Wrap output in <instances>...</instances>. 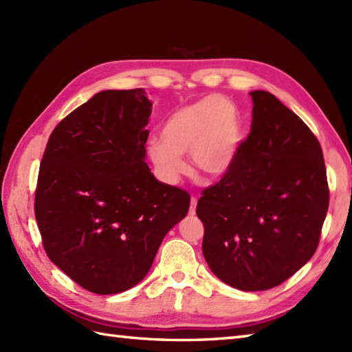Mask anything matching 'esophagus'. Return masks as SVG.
<instances>
[{"label":"esophagus","instance_id":"1","mask_svg":"<svg viewBox=\"0 0 352 352\" xmlns=\"http://www.w3.org/2000/svg\"><path fill=\"white\" fill-rule=\"evenodd\" d=\"M197 203H198V198L197 197H192L190 207H189V213L190 214H195V212H197Z\"/></svg>","mask_w":352,"mask_h":352}]
</instances>
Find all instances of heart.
<instances>
[{"label":"heart","mask_w":352,"mask_h":352,"mask_svg":"<svg viewBox=\"0 0 352 352\" xmlns=\"http://www.w3.org/2000/svg\"><path fill=\"white\" fill-rule=\"evenodd\" d=\"M241 142L242 116L236 104L206 96L172 111L162 126V139L149 142L148 155L168 183L188 172L184 154H190L198 175L218 178L233 166Z\"/></svg>","instance_id":"obj_1"}]
</instances>
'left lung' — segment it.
Wrapping results in <instances>:
<instances>
[{
  "label": "left lung",
  "instance_id": "8db88e82",
  "mask_svg": "<svg viewBox=\"0 0 352 352\" xmlns=\"http://www.w3.org/2000/svg\"><path fill=\"white\" fill-rule=\"evenodd\" d=\"M236 160L197 206L212 272L245 292L286 281L313 257L330 203L322 148L272 94L254 91Z\"/></svg>",
  "mask_w": 352,
  "mask_h": 352
}]
</instances>
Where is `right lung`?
Here are the masks:
<instances>
[{"mask_svg": "<svg viewBox=\"0 0 352 352\" xmlns=\"http://www.w3.org/2000/svg\"><path fill=\"white\" fill-rule=\"evenodd\" d=\"M151 110L144 89L102 91L63 118L45 148L34 193L43 250L94 294L144 280L189 210V193L157 182L144 162Z\"/></svg>", "mask_w": 352, "mask_h": 352, "instance_id": "obj_1", "label": "right lung"}]
</instances>
